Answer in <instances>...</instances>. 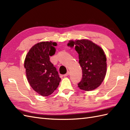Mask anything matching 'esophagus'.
I'll return each instance as SVG.
<instances>
[{
	"label": "esophagus",
	"instance_id": "esophagus-1",
	"mask_svg": "<svg viewBox=\"0 0 130 130\" xmlns=\"http://www.w3.org/2000/svg\"><path fill=\"white\" fill-rule=\"evenodd\" d=\"M69 75V71H68L67 72V74H65V75H63V76H65V77H66V76H68Z\"/></svg>",
	"mask_w": 130,
	"mask_h": 130
}]
</instances>
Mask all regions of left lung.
<instances>
[{
	"label": "left lung",
	"instance_id": "1",
	"mask_svg": "<svg viewBox=\"0 0 130 130\" xmlns=\"http://www.w3.org/2000/svg\"><path fill=\"white\" fill-rule=\"evenodd\" d=\"M75 45L79 54V63L82 69L83 77L78 87L90 91L98 88L103 82L107 71L106 55L101 47L88 40L70 41L68 46Z\"/></svg>",
	"mask_w": 130,
	"mask_h": 130
}]
</instances>
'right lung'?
<instances>
[{"label": "right lung", "instance_id": "obj_1", "mask_svg": "<svg viewBox=\"0 0 130 130\" xmlns=\"http://www.w3.org/2000/svg\"><path fill=\"white\" fill-rule=\"evenodd\" d=\"M56 42H41L29 50L24 60L27 78L31 87L41 95H51L56 89L61 78L49 56L55 53Z\"/></svg>", "mask_w": 130, "mask_h": 130}]
</instances>
